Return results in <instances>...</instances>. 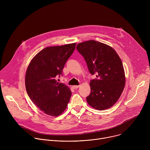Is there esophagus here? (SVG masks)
Here are the masks:
<instances>
[{
    "instance_id": "1",
    "label": "esophagus",
    "mask_w": 150,
    "mask_h": 150,
    "mask_svg": "<svg viewBox=\"0 0 150 150\" xmlns=\"http://www.w3.org/2000/svg\"><path fill=\"white\" fill-rule=\"evenodd\" d=\"M79 85H74V86L72 87V88H73L74 89L76 90V89H77L78 88H79Z\"/></svg>"
}]
</instances>
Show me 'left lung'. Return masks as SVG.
<instances>
[{"label":"left lung","mask_w":150,"mask_h":150,"mask_svg":"<svg viewBox=\"0 0 150 150\" xmlns=\"http://www.w3.org/2000/svg\"><path fill=\"white\" fill-rule=\"evenodd\" d=\"M76 48L86 62L90 73L97 77L90 81L87 103L99 110L110 108L119 98L125 85L120 58L112 47L95 40L81 42Z\"/></svg>","instance_id":"obj_1"}]
</instances>
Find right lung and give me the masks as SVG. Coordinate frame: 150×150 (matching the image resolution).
<instances>
[{
    "label": "right lung",
    "mask_w": 150,
    "mask_h": 150,
    "mask_svg": "<svg viewBox=\"0 0 150 150\" xmlns=\"http://www.w3.org/2000/svg\"><path fill=\"white\" fill-rule=\"evenodd\" d=\"M76 43L47 47L38 53L28 67L25 87L31 101L45 113L57 116L67 108L69 88L56 80L73 53Z\"/></svg>",
    "instance_id": "1"
}]
</instances>
